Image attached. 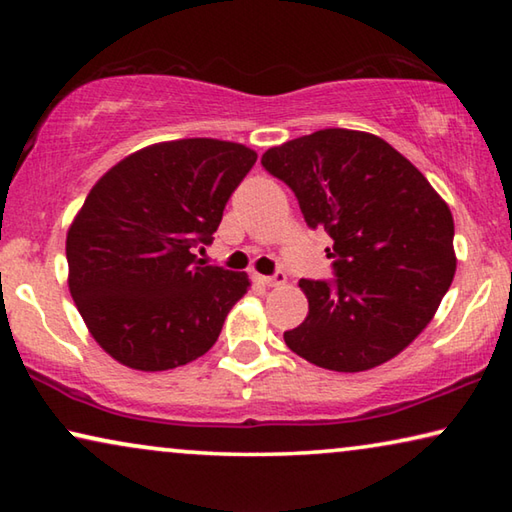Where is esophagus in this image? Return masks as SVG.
I'll use <instances>...</instances> for the list:
<instances>
[{"instance_id":"obj_1","label":"esophagus","mask_w":512,"mask_h":512,"mask_svg":"<svg viewBox=\"0 0 512 512\" xmlns=\"http://www.w3.org/2000/svg\"><path fill=\"white\" fill-rule=\"evenodd\" d=\"M257 282L264 284V287H282L287 282V273L277 271L275 275H257Z\"/></svg>"}]
</instances>
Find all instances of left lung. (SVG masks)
Returning a JSON list of instances; mask_svg holds the SVG:
<instances>
[{"mask_svg":"<svg viewBox=\"0 0 512 512\" xmlns=\"http://www.w3.org/2000/svg\"><path fill=\"white\" fill-rule=\"evenodd\" d=\"M264 169L334 246V280H300L309 314L284 332L314 366L361 372L400 354L456 273L454 219L413 164L377 135L325 128L273 146Z\"/></svg>","mask_w":512,"mask_h":512,"instance_id":"8db88e82","label":"left lung"}]
</instances>
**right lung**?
<instances>
[{"label": "right lung", "instance_id": "1", "mask_svg": "<svg viewBox=\"0 0 512 512\" xmlns=\"http://www.w3.org/2000/svg\"><path fill=\"white\" fill-rule=\"evenodd\" d=\"M255 162L244 144L192 137L128 155L90 189L67 232L69 293L112 359L171 370L219 339L248 275L194 253Z\"/></svg>", "mask_w": 512, "mask_h": 512}]
</instances>
